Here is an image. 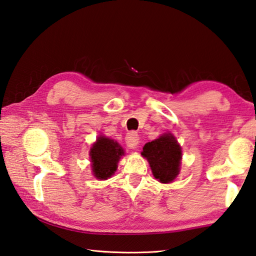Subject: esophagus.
Segmentation results:
<instances>
[{
	"label": "esophagus",
	"mask_w": 256,
	"mask_h": 256,
	"mask_svg": "<svg viewBox=\"0 0 256 256\" xmlns=\"http://www.w3.org/2000/svg\"><path fill=\"white\" fill-rule=\"evenodd\" d=\"M140 144L139 134L136 132H130L126 136V144L130 148V149H136Z\"/></svg>",
	"instance_id": "esophagus-1"
}]
</instances>
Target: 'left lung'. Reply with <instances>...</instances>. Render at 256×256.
<instances>
[{
	"mask_svg": "<svg viewBox=\"0 0 256 256\" xmlns=\"http://www.w3.org/2000/svg\"><path fill=\"white\" fill-rule=\"evenodd\" d=\"M141 156L149 162L153 176L163 184L172 183L180 174L182 148L172 134L146 144Z\"/></svg>",
	"mask_w": 256,
	"mask_h": 256,
	"instance_id": "left-lung-1",
	"label": "left lung"
}]
</instances>
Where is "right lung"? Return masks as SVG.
<instances>
[{"label": "right lung", "instance_id": "1", "mask_svg": "<svg viewBox=\"0 0 256 256\" xmlns=\"http://www.w3.org/2000/svg\"><path fill=\"white\" fill-rule=\"evenodd\" d=\"M124 154L117 141L100 136L90 150L92 172L98 180H107L116 172L117 164Z\"/></svg>", "mask_w": 256, "mask_h": 256}]
</instances>
